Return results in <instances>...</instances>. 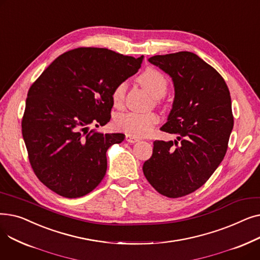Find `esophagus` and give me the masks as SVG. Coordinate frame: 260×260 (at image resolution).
<instances>
[{"mask_svg":"<svg viewBox=\"0 0 260 260\" xmlns=\"http://www.w3.org/2000/svg\"><path fill=\"white\" fill-rule=\"evenodd\" d=\"M125 140H126L128 143H136V142L139 141V139H137L136 137H134V136L128 135V134L125 136Z\"/></svg>","mask_w":260,"mask_h":260,"instance_id":"obj_1","label":"esophagus"}]
</instances>
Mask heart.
I'll use <instances>...</instances> for the list:
<instances>
[{
	"label": "heart",
	"mask_w": 260,
	"mask_h": 260,
	"mask_svg": "<svg viewBox=\"0 0 260 260\" xmlns=\"http://www.w3.org/2000/svg\"><path fill=\"white\" fill-rule=\"evenodd\" d=\"M139 83L155 99H159L168 90V81L160 72L148 68L138 77ZM126 84L120 82L112 91V99L116 106L122 104L125 97ZM158 121L154 113H121L114 119V124L120 132H124L134 137H143L151 133Z\"/></svg>",
	"instance_id": "heart-1"
}]
</instances>
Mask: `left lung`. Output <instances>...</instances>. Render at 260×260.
I'll list each match as a JSON object with an SVG mask.
<instances>
[{"instance_id": "1", "label": "left lung", "mask_w": 260, "mask_h": 260, "mask_svg": "<svg viewBox=\"0 0 260 260\" xmlns=\"http://www.w3.org/2000/svg\"><path fill=\"white\" fill-rule=\"evenodd\" d=\"M148 62L172 78L175 97L160 129L177 138L154 141L142 170L158 193L178 198L202 186L221 163L234 125L231 95L223 78L193 52L154 56Z\"/></svg>"}]
</instances>
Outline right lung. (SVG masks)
<instances>
[{
	"label": "right lung",
	"mask_w": 260,
	"mask_h": 260,
	"mask_svg": "<svg viewBox=\"0 0 260 260\" xmlns=\"http://www.w3.org/2000/svg\"><path fill=\"white\" fill-rule=\"evenodd\" d=\"M143 58L76 48L59 56L31 85L22 135L35 174L52 192L79 198L104 178L107 149L125 136L89 131V125L111 120L113 88L137 73Z\"/></svg>",
	"instance_id": "right-lung-1"
}]
</instances>
